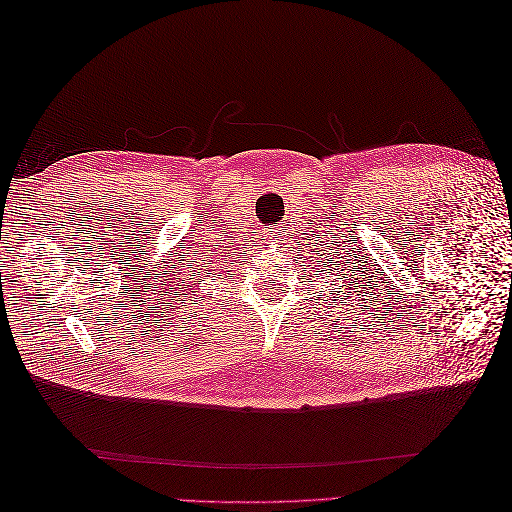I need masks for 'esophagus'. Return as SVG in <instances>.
<instances>
[{
	"label": "esophagus",
	"mask_w": 512,
	"mask_h": 512,
	"mask_svg": "<svg viewBox=\"0 0 512 512\" xmlns=\"http://www.w3.org/2000/svg\"><path fill=\"white\" fill-rule=\"evenodd\" d=\"M273 237H275V239H277V237H282V235H280V230H275V232H273Z\"/></svg>",
	"instance_id": "obj_1"
}]
</instances>
